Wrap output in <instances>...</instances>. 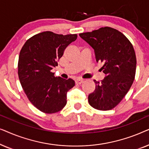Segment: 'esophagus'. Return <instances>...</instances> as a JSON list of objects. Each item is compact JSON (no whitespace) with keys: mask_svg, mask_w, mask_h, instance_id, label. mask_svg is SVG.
Wrapping results in <instances>:
<instances>
[{"mask_svg":"<svg viewBox=\"0 0 149 149\" xmlns=\"http://www.w3.org/2000/svg\"><path fill=\"white\" fill-rule=\"evenodd\" d=\"M83 81L84 80L82 79H77L76 81H75V83H77V84H81V83H83Z\"/></svg>","mask_w":149,"mask_h":149,"instance_id":"1","label":"esophagus"}]
</instances>
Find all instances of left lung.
Returning a JSON list of instances; mask_svg holds the SVG:
<instances>
[{"label":"left lung","mask_w":149,"mask_h":149,"mask_svg":"<svg viewBox=\"0 0 149 149\" xmlns=\"http://www.w3.org/2000/svg\"><path fill=\"white\" fill-rule=\"evenodd\" d=\"M79 36L93 49L97 62L105 77L101 82L94 80L95 89L88 96L89 104L100 111L115 108L125 96L134 82L136 57L127 37L117 30L101 28Z\"/></svg>","instance_id":"left-lung-1"}]
</instances>
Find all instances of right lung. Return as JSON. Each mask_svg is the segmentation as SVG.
<instances>
[{"mask_svg": "<svg viewBox=\"0 0 149 149\" xmlns=\"http://www.w3.org/2000/svg\"><path fill=\"white\" fill-rule=\"evenodd\" d=\"M77 38V34L43 32L26 40L20 51V83L30 102L45 113L61 111L66 104L67 92L74 86V80L55 77L51 70L58 66L65 49Z\"/></svg>", "mask_w": 149, "mask_h": 149, "instance_id": "right-lung-1", "label": "right lung"}]
</instances>
